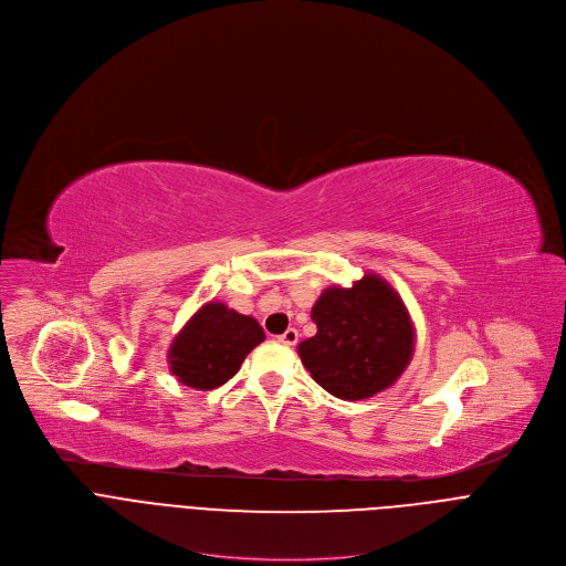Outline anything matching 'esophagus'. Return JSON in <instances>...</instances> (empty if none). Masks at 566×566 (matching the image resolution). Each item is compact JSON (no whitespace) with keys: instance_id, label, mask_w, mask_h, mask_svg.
Returning a JSON list of instances; mask_svg holds the SVG:
<instances>
[{"instance_id":"obj_1","label":"esophagus","mask_w":566,"mask_h":566,"mask_svg":"<svg viewBox=\"0 0 566 566\" xmlns=\"http://www.w3.org/2000/svg\"><path fill=\"white\" fill-rule=\"evenodd\" d=\"M277 340L286 347H293L297 343V329H286L282 336H277Z\"/></svg>"}]
</instances>
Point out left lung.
<instances>
[{
    "label": "left lung",
    "instance_id": "1",
    "mask_svg": "<svg viewBox=\"0 0 566 566\" xmlns=\"http://www.w3.org/2000/svg\"><path fill=\"white\" fill-rule=\"evenodd\" d=\"M317 334L297 345L311 378L343 400H363L391 387L415 356L410 311L378 273L349 289L329 286L311 308Z\"/></svg>",
    "mask_w": 566,
    "mask_h": 566
}]
</instances>
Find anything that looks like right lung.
<instances>
[{
	"label": "right lung",
	"instance_id": "1",
	"mask_svg": "<svg viewBox=\"0 0 566 566\" xmlns=\"http://www.w3.org/2000/svg\"><path fill=\"white\" fill-rule=\"evenodd\" d=\"M264 338L255 317L210 300L175 336L168 349V365L179 382L208 391L230 380Z\"/></svg>",
	"mask_w": 566,
	"mask_h": 566
}]
</instances>
